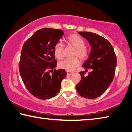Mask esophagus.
<instances>
[{
  "label": "esophagus",
  "mask_w": 132,
  "mask_h": 132,
  "mask_svg": "<svg viewBox=\"0 0 132 132\" xmlns=\"http://www.w3.org/2000/svg\"><path fill=\"white\" fill-rule=\"evenodd\" d=\"M66 73H67V75L68 76H71L74 73V72H73V71H67Z\"/></svg>",
  "instance_id": "34e87169"
}]
</instances>
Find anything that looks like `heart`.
<instances>
[{"instance_id": "obj_1", "label": "heart", "mask_w": 132, "mask_h": 132, "mask_svg": "<svg viewBox=\"0 0 132 132\" xmlns=\"http://www.w3.org/2000/svg\"><path fill=\"white\" fill-rule=\"evenodd\" d=\"M67 42L76 48L74 55L78 56L82 60L87 58L89 55L88 50L85 47V43L84 40L77 34H71L67 37ZM54 55L57 58L61 59L64 56V45L61 42L57 43L54 47ZM80 64L77 57L72 58H66L59 63V67L61 69H65L68 71H72Z\"/></svg>"}]
</instances>
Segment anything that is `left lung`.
Masks as SVG:
<instances>
[{
  "label": "left lung",
  "instance_id": "1",
  "mask_svg": "<svg viewBox=\"0 0 132 132\" xmlns=\"http://www.w3.org/2000/svg\"><path fill=\"white\" fill-rule=\"evenodd\" d=\"M89 43L90 52L82 67L92 71L84 76L80 72L81 80L76 85L79 95L93 99L102 95L113 81L117 66V56L112 45L107 40L94 33H78Z\"/></svg>",
  "mask_w": 132,
  "mask_h": 132
}]
</instances>
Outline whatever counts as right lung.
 Segmentation results:
<instances>
[{
    "label": "right lung",
    "mask_w": 132,
    "mask_h": 132,
    "mask_svg": "<svg viewBox=\"0 0 132 132\" xmlns=\"http://www.w3.org/2000/svg\"><path fill=\"white\" fill-rule=\"evenodd\" d=\"M64 32L59 29L43 28L25 42L19 63L21 78L26 89L40 99H48L59 92L61 82L67 73L63 69L50 70L56 66L54 47Z\"/></svg>",
    "instance_id": "obj_1"
}]
</instances>
